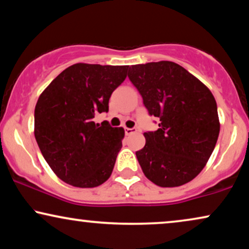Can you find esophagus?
I'll return each mask as SVG.
<instances>
[{"instance_id": "34e87169", "label": "esophagus", "mask_w": 249, "mask_h": 249, "mask_svg": "<svg viewBox=\"0 0 249 249\" xmlns=\"http://www.w3.org/2000/svg\"><path fill=\"white\" fill-rule=\"evenodd\" d=\"M124 131H125V134H126V135H131V134H133V133H137L138 130L135 127H132V128L125 127Z\"/></svg>"}]
</instances>
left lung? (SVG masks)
Instances as JSON below:
<instances>
[{
	"label": "left lung",
	"instance_id": "8db88e82",
	"mask_svg": "<svg viewBox=\"0 0 249 249\" xmlns=\"http://www.w3.org/2000/svg\"><path fill=\"white\" fill-rule=\"evenodd\" d=\"M128 78L159 128L145 132L135 152L147 178L163 188L180 187L203 171L216 144L220 121L206 85L172 61L134 65Z\"/></svg>",
	"mask_w": 249,
	"mask_h": 249
}]
</instances>
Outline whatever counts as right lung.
Wrapping results in <instances>:
<instances>
[{
  "label": "right lung",
  "instance_id": "1",
  "mask_svg": "<svg viewBox=\"0 0 249 249\" xmlns=\"http://www.w3.org/2000/svg\"><path fill=\"white\" fill-rule=\"evenodd\" d=\"M127 68L75 64L39 95L35 139L51 170L72 187L94 188L110 178L124 128L95 124L93 118L108 111L109 98L126 78Z\"/></svg>",
  "mask_w": 249,
  "mask_h": 249
}]
</instances>
